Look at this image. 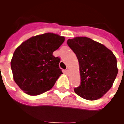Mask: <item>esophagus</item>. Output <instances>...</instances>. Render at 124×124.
<instances>
[{
    "label": "esophagus",
    "mask_w": 124,
    "mask_h": 124,
    "mask_svg": "<svg viewBox=\"0 0 124 124\" xmlns=\"http://www.w3.org/2000/svg\"><path fill=\"white\" fill-rule=\"evenodd\" d=\"M64 73H65L66 74H69V73H70V71H69L68 70H66L65 71H64Z\"/></svg>",
    "instance_id": "1"
}]
</instances>
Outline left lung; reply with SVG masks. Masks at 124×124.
<instances>
[{
  "label": "left lung",
  "mask_w": 124,
  "mask_h": 124,
  "mask_svg": "<svg viewBox=\"0 0 124 124\" xmlns=\"http://www.w3.org/2000/svg\"><path fill=\"white\" fill-rule=\"evenodd\" d=\"M67 43L79 64L81 83L74 89L76 94L89 101L102 97L111 88L118 73L113 53L87 37L69 39Z\"/></svg>",
  "instance_id": "8db88e82"
}]
</instances>
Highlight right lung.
I'll list each match as a JSON object with an SVG mask.
<instances>
[{
  "label": "right lung",
  "mask_w": 124,
  "mask_h": 124,
  "mask_svg": "<svg viewBox=\"0 0 124 124\" xmlns=\"http://www.w3.org/2000/svg\"><path fill=\"white\" fill-rule=\"evenodd\" d=\"M64 41V37L46 33L29 38L15 50L10 63L14 79L27 94L36 96L50 90L63 74L60 58L53 53Z\"/></svg>",
  "instance_id": "obj_1"
}]
</instances>
